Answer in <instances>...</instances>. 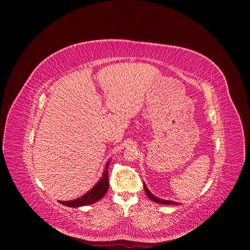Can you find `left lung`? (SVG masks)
<instances>
[{"label": "left lung", "mask_w": 250, "mask_h": 250, "mask_svg": "<svg viewBox=\"0 0 250 250\" xmlns=\"http://www.w3.org/2000/svg\"><path fill=\"white\" fill-rule=\"evenodd\" d=\"M144 188H145V192H146V194L148 195V198H149L151 201L155 202V203L162 204V205H178V203H175V202L165 201V200H160V199H158V198H156V196H154V195L148 190V188H147V187H146L145 185H144Z\"/></svg>", "instance_id": "obj_1"}]
</instances>
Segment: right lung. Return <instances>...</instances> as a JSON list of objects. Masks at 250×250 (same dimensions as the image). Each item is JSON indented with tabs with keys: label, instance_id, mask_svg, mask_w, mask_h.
<instances>
[{
	"label": "right lung",
	"instance_id": "obj_1",
	"mask_svg": "<svg viewBox=\"0 0 250 250\" xmlns=\"http://www.w3.org/2000/svg\"><path fill=\"white\" fill-rule=\"evenodd\" d=\"M108 164H106V167H105L104 172L102 174L101 179L98 181L97 185L94 186V188H92L88 192H86L84 195L80 196L79 199L73 200V201H68V202H62L60 201V203L63 206L71 207V208H77V207H82L86 205L93 204L100 199H102L104 194L107 192L108 188H109V180H108Z\"/></svg>",
	"mask_w": 250,
	"mask_h": 250
}]
</instances>
